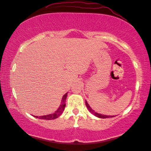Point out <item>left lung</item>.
I'll use <instances>...</instances> for the list:
<instances>
[{
  "instance_id": "obj_1",
  "label": "left lung",
  "mask_w": 151,
  "mask_h": 151,
  "mask_svg": "<svg viewBox=\"0 0 151 151\" xmlns=\"http://www.w3.org/2000/svg\"><path fill=\"white\" fill-rule=\"evenodd\" d=\"M86 105L87 106V107H88V109L89 111H90L91 113L92 114H94L95 116H96L98 118H113L114 117V116H105V115H103V114H98L96 112H95L94 110H93L92 108L90 107V106L89 105V104L88 103V102L86 101Z\"/></svg>"
}]
</instances>
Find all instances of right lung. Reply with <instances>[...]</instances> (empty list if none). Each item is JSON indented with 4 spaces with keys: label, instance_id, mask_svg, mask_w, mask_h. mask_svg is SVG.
I'll use <instances>...</instances> for the list:
<instances>
[{
    "label": "right lung",
    "instance_id": "right-lung-1",
    "mask_svg": "<svg viewBox=\"0 0 151 151\" xmlns=\"http://www.w3.org/2000/svg\"><path fill=\"white\" fill-rule=\"evenodd\" d=\"M68 93L63 95V96L62 98V100H61V103L59 107L58 108V109L57 110L55 113L52 114H48V115L46 116H36L35 118H38L40 119H43V120H54L55 118H57L58 117H59L61 115V114L63 113V110H64V108L65 107V99H66Z\"/></svg>",
    "mask_w": 151,
    "mask_h": 151
}]
</instances>
